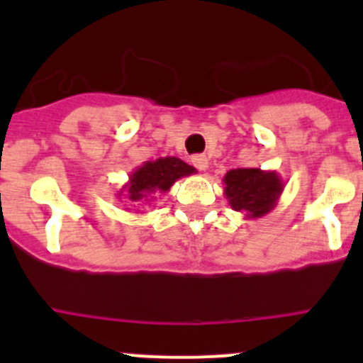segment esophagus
I'll return each instance as SVG.
<instances>
[{
    "mask_svg": "<svg viewBox=\"0 0 363 363\" xmlns=\"http://www.w3.org/2000/svg\"><path fill=\"white\" fill-rule=\"evenodd\" d=\"M191 163L195 164V167L199 168L200 172H205V170H207V168H208V160H207V156H203V155L193 156Z\"/></svg>",
    "mask_w": 363,
    "mask_h": 363,
    "instance_id": "obj_1",
    "label": "esophagus"
}]
</instances>
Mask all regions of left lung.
Returning <instances> with one entry per match:
<instances>
[{
  "label": "left lung",
  "mask_w": 363,
  "mask_h": 363,
  "mask_svg": "<svg viewBox=\"0 0 363 363\" xmlns=\"http://www.w3.org/2000/svg\"><path fill=\"white\" fill-rule=\"evenodd\" d=\"M225 196L230 207L242 212L246 219H258L269 214L284 189L283 179L276 170L262 168H233L223 177Z\"/></svg>",
  "instance_id": "8db88e82"
}]
</instances>
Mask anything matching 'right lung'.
<instances>
[{"label": "right lung", "instance_id": "right-lung-1", "mask_svg": "<svg viewBox=\"0 0 363 363\" xmlns=\"http://www.w3.org/2000/svg\"><path fill=\"white\" fill-rule=\"evenodd\" d=\"M191 164L184 163L175 156H164L155 161H145L130 174V181L121 188L117 196H124L133 203H149L155 195L167 193L181 177L195 174Z\"/></svg>", "mask_w": 363, "mask_h": 363}]
</instances>
